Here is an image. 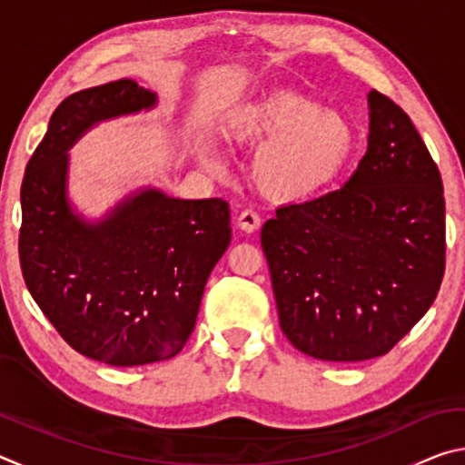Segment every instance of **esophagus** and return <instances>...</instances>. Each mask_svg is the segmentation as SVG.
<instances>
[{
  "label": "esophagus",
  "instance_id": "1",
  "mask_svg": "<svg viewBox=\"0 0 465 465\" xmlns=\"http://www.w3.org/2000/svg\"><path fill=\"white\" fill-rule=\"evenodd\" d=\"M235 223H238V227L242 232H256L258 227H261V215L256 213L254 209H243L242 213L238 215V219H235Z\"/></svg>",
  "mask_w": 465,
  "mask_h": 465
}]
</instances>
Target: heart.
<instances>
[{"label": "heart", "instance_id": "obj_1", "mask_svg": "<svg viewBox=\"0 0 465 465\" xmlns=\"http://www.w3.org/2000/svg\"><path fill=\"white\" fill-rule=\"evenodd\" d=\"M230 143L261 149L254 180L262 194L295 203L324 193L357 145L355 127L303 94L277 90L235 106L222 123Z\"/></svg>", "mask_w": 465, "mask_h": 465}]
</instances>
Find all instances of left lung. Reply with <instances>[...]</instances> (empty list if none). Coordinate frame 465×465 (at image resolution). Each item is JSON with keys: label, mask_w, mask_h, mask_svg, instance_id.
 Masks as SVG:
<instances>
[{"label": "left lung", "mask_w": 465, "mask_h": 465, "mask_svg": "<svg viewBox=\"0 0 465 465\" xmlns=\"http://www.w3.org/2000/svg\"><path fill=\"white\" fill-rule=\"evenodd\" d=\"M367 152L341 191L277 209L262 225L282 334L320 361L390 352L439 293L445 199L402 108L369 92Z\"/></svg>", "instance_id": "8db88e82"}]
</instances>
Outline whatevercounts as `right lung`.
Wrapping results in <instances>:
<instances>
[{"instance_id": "add662e5", "label": "right lung", "mask_w": 465, "mask_h": 465, "mask_svg": "<svg viewBox=\"0 0 465 465\" xmlns=\"http://www.w3.org/2000/svg\"><path fill=\"white\" fill-rule=\"evenodd\" d=\"M155 102L133 80L67 96L20 188L18 252L30 295L74 351L113 367L155 363L183 351L209 274L232 242L223 199L186 201L143 188L96 223L74 213L69 147L96 123Z\"/></svg>"}]
</instances>
